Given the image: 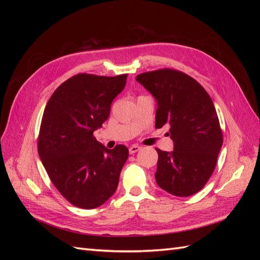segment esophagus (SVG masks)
I'll return each mask as SVG.
<instances>
[{
  "instance_id": "1",
  "label": "esophagus",
  "mask_w": 260,
  "mask_h": 260,
  "mask_svg": "<svg viewBox=\"0 0 260 260\" xmlns=\"http://www.w3.org/2000/svg\"><path fill=\"white\" fill-rule=\"evenodd\" d=\"M140 149H141L140 146H138V145H132V146L129 148V153H130V154H135V153L139 152Z\"/></svg>"
}]
</instances>
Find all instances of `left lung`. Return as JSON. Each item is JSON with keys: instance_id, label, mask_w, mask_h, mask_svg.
<instances>
[{"instance_id": "obj_1", "label": "left lung", "mask_w": 260, "mask_h": 260, "mask_svg": "<svg viewBox=\"0 0 260 260\" xmlns=\"http://www.w3.org/2000/svg\"><path fill=\"white\" fill-rule=\"evenodd\" d=\"M137 81L157 102L155 127L168 124L174 141L170 153L156 148L157 184L180 198L198 193L214 172L223 142L210 96L192 77L175 69L141 74Z\"/></svg>"}]
</instances>
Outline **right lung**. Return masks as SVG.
Masks as SVG:
<instances>
[{"label":"right lung","instance_id":"right-lung-1","mask_svg":"<svg viewBox=\"0 0 260 260\" xmlns=\"http://www.w3.org/2000/svg\"><path fill=\"white\" fill-rule=\"evenodd\" d=\"M127 76L78 74L62 82L45 106L39 156L54 186L77 207L96 208L117 190L128 148L108 149L93 132L107 120Z\"/></svg>","mask_w":260,"mask_h":260}]
</instances>
